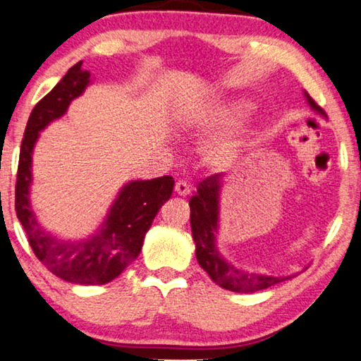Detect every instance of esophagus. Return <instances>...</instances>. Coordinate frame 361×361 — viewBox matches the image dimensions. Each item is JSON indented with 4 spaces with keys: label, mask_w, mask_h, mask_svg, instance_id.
<instances>
[{
    "label": "esophagus",
    "mask_w": 361,
    "mask_h": 361,
    "mask_svg": "<svg viewBox=\"0 0 361 361\" xmlns=\"http://www.w3.org/2000/svg\"><path fill=\"white\" fill-rule=\"evenodd\" d=\"M174 190H176V194L185 197L190 194V185L187 184V180H177Z\"/></svg>",
    "instance_id": "esophagus-1"
}]
</instances>
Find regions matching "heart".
Here are the masks:
<instances>
[{
	"label": "heart",
	"instance_id": "heart-1",
	"mask_svg": "<svg viewBox=\"0 0 361 361\" xmlns=\"http://www.w3.org/2000/svg\"><path fill=\"white\" fill-rule=\"evenodd\" d=\"M248 115V105L245 102H235L216 111H192L180 118V130L190 136H204L221 126L233 125ZM238 145L233 140L224 137L216 140L205 152L207 161L216 169H230L238 161Z\"/></svg>",
	"mask_w": 361,
	"mask_h": 361
}]
</instances>
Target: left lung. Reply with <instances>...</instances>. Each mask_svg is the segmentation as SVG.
Listing matches in <instances>:
<instances>
[{
	"mask_svg": "<svg viewBox=\"0 0 361 361\" xmlns=\"http://www.w3.org/2000/svg\"><path fill=\"white\" fill-rule=\"evenodd\" d=\"M314 110L322 113L312 98H307ZM221 187L220 174H212L200 182L190 197V226L195 241V256L199 264L207 271L210 279L220 288L233 293H256L268 289L288 278H273L251 273H241L221 258L215 248L216 221H219V190Z\"/></svg>",
	"mask_w": 361,
	"mask_h": 361,
	"instance_id": "left-lung-1",
	"label": "left lung"
}]
</instances>
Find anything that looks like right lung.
Instances as JSON below:
<instances>
[{
    "label": "right lung",
    "mask_w": 361,
    "mask_h": 361,
    "mask_svg": "<svg viewBox=\"0 0 361 361\" xmlns=\"http://www.w3.org/2000/svg\"><path fill=\"white\" fill-rule=\"evenodd\" d=\"M90 73L77 62L29 115L19 151L14 207L37 259L57 278L73 284H106L118 278L140 255L146 231L166 200L171 199V176L135 180L123 187L98 235L85 241H61L39 226L29 205L31 159L39 131L67 111L73 98L88 85Z\"/></svg>",
    "instance_id": "right-lung-1"
}]
</instances>
